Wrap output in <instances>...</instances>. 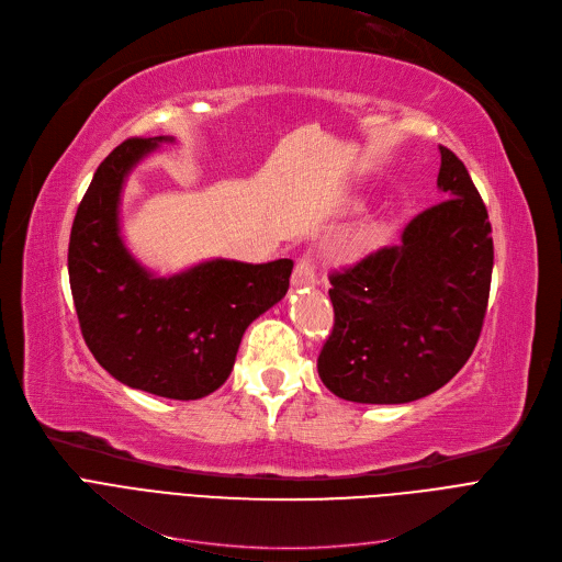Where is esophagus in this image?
<instances>
[{
	"mask_svg": "<svg viewBox=\"0 0 562 562\" xmlns=\"http://www.w3.org/2000/svg\"><path fill=\"white\" fill-rule=\"evenodd\" d=\"M292 288H311L315 283V270L308 258H302L292 270Z\"/></svg>",
	"mask_w": 562,
	"mask_h": 562,
	"instance_id": "1",
	"label": "esophagus"
}]
</instances>
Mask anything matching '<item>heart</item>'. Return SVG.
I'll return each mask as SVG.
<instances>
[{
    "label": "heart",
    "instance_id": "heart-1",
    "mask_svg": "<svg viewBox=\"0 0 562 562\" xmlns=\"http://www.w3.org/2000/svg\"><path fill=\"white\" fill-rule=\"evenodd\" d=\"M374 243H372V238H362L360 240V245H358V249H370Z\"/></svg>",
    "mask_w": 562,
    "mask_h": 562
}]
</instances>
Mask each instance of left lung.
<instances>
[{"label": "left lung", "mask_w": 562, "mask_h": 562, "mask_svg": "<svg viewBox=\"0 0 562 562\" xmlns=\"http://www.w3.org/2000/svg\"><path fill=\"white\" fill-rule=\"evenodd\" d=\"M438 188L447 200L411 220L402 245L331 274L336 324L317 372L340 400H422L449 383L476 347L492 279V226L463 160L442 145Z\"/></svg>", "instance_id": "obj_1"}]
</instances>
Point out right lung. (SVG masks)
<instances>
[{"mask_svg": "<svg viewBox=\"0 0 562 562\" xmlns=\"http://www.w3.org/2000/svg\"><path fill=\"white\" fill-rule=\"evenodd\" d=\"M172 136L128 138L99 165L77 209L68 272L81 334L113 379L165 400H202L234 370L247 326L290 285L292 260H204L158 277L122 240V190Z\"/></svg>", "mask_w": 562, "mask_h": 562, "instance_id": "obj_1", "label": "right lung"}]
</instances>
